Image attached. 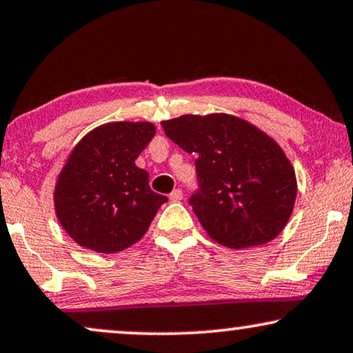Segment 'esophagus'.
<instances>
[{
    "label": "esophagus",
    "mask_w": 353,
    "mask_h": 353,
    "mask_svg": "<svg viewBox=\"0 0 353 353\" xmlns=\"http://www.w3.org/2000/svg\"><path fill=\"white\" fill-rule=\"evenodd\" d=\"M169 200H171V201H181L182 200V190H179V189L172 190L171 194H169Z\"/></svg>",
    "instance_id": "obj_1"
}]
</instances>
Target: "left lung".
Masks as SVG:
<instances>
[{
	"instance_id": "8db88e82",
	"label": "left lung",
	"mask_w": 353,
	"mask_h": 353,
	"mask_svg": "<svg viewBox=\"0 0 353 353\" xmlns=\"http://www.w3.org/2000/svg\"><path fill=\"white\" fill-rule=\"evenodd\" d=\"M164 134L195 153L194 213L218 243L263 245L292 214L297 179L283 150L250 122L231 114H184L161 122Z\"/></svg>"
}]
</instances>
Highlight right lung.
I'll return each instance as SVG.
<instances>
[{
	"instance_id": "add662e5",
	"label": "right lung",
	"mask_w": 353,
	"mask_h": 353,
	"mask_svg": "<svg viewBox=\"0 0 353 353\" xmlns=\"http://www.w3.org/2000/svg\"><path fill=\"white\" fill-rule=\"evenodd\" d=\"M152 122H110L75 145L54 189L64 231L81 247L116 253L139 242L168 196L154 194L135 159L154 137Z\"/></svg>"
}]
</instances>
